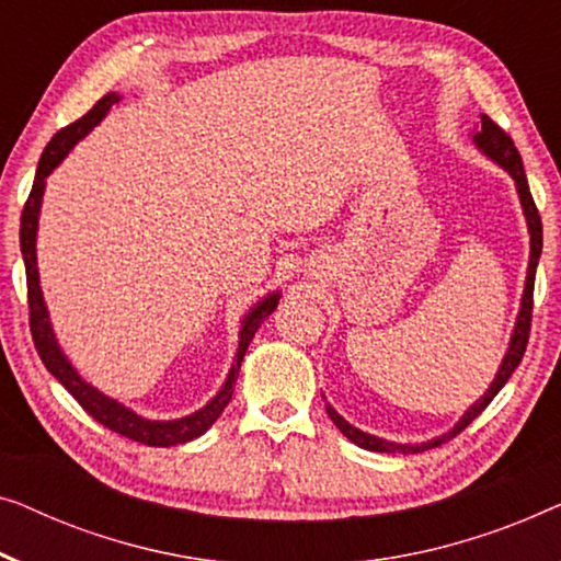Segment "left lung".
<instances>
[{
	"mask_svg": "<svg viewBox=\"0 0 561 561\" xmlns=\"http://www.w3.org/2000/svg\"><path fill=\"white\" fill-rule=\"evenodd\" d=\"M472 145H476L480 152L488 157V160H493L495 164H499V168L506 170L511 180H514L520 210H524V218H526V226H528V270H526L524 295H520V307H518V314H516L514 333H511L506 356H503L499 370H495V378L491 381V386L485 389L483 397H480L478 401H472V404L468 407V412H465L460 420L455 422V427L445 432V435H439V437H432L427 442H414V445H412V442H391V439L368 435V432H363L358 427H353L351 422H345L333 407L325 404V412H328L330 420H333L335 427L341 430L343 435L353 442V445H358L363 449H370V453L416 455V453H424V449L445 445L447 439L460 435V432L468 427V424L476 420V416L483 412L488 404H491L495 393H499L503 386H506L511 374H514V370L518 368L520 358H524V351H526V343H528V328H531V310H534V277H536V266H539V256H541V218H539V210H536V205H534L531 191H528L524 162H520L518 149L514 147V141H511L508 134L503 131L499 124H493L491 119H488V116H483V122H480L478 129L472 131Z\"/></svg>",
	"mask_w": 561,
	"mask_h": 561,
	"instance_id": "1",
	"label": "left lung"
}]
</instances>
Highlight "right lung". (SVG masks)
I'll return each instance as SVG.
<instances>
[{"label":"right lung","mask_w":561,"mask_h":561,"mask_svg":"<svg viewBox=\"0 0 561 561\" xmlns=\"http://www.w3.org/2000/svg\"><path fill=\"white\" fill-rule=\"evenodd\" d=\"M119 101H122L119 93L114 91L106 93V96L101 99L89 114L81 116V119L73 124H68L66 129H60L50 141H47L45 152L41 157V164H37L33 191H30V198L25 203V210H22V220H20V249H22V259H25V272H27L30 330H33L35 348L41 353L45 368L50 370V374L58 378L70 393H73V399L93 416V420L116 432V435H124L149 447L185 445V442L205 435V432L213 427V422L218 420L220 412H224L228 401H231L236 378H239L241 360L247 356L251 337H254L259 328H262V322L277 310L282 295L279 289L270 291V295L259 299V302L243 314L241 330H239V351H236V358L231 363V370H228L224 386H220L216 397H213L205 407H201L198 412L180 416V420H147V416L137 414L134 409L124 407L122 401L106 397L104 391H99L96 386H91L81 374H78L73 363H70L66 353H62L58 337H55L50 312H47V305L43 297L41 270H37V226H41V208H43L47 175H50V172L66 160L70 149H73L85 134H91L93 126H99L101 119H104V116L112 112V106L119 104Z\"/></svg>","instance_id":"obj_1"}]
</instances>
